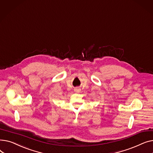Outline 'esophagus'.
Instances as JSON below:
<instances>
[{
    "label": "esophagus",
    "mask_w": 153,
    "mask_h": 153,
    "mask_svg": "<svg viewBox=\"0 0 153 153\" xmlns=\"http://www.w3.org/2000/svg\"><path fill=\"white\" fill-rule=\"evenodd\" d=\"M79 89H74V91L76 92H79Z\"/></svg>",
    "instance_id": "esophagus-1"
}]
</instances>
